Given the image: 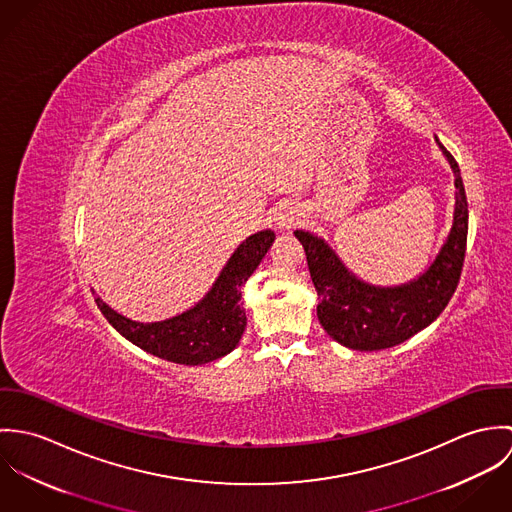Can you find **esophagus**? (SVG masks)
<instances>
[{"label": "esophagus", "instance_id": "obj_1", "mask_svg": "<svg viewBox=\"0 0 512 512\" xmlns=\"http://www.w3.org/2000/svg\"><path fill=\"white\" fill-rule=\"evenodd\" d=\"M299 213L295 211V209H288V211H284L282 215H280V219H278V224H280V228H284V230H292L293 226H297L299 224Z\"/></svg>", "mask_w": 512, "mask_h": 512}]
</instances>
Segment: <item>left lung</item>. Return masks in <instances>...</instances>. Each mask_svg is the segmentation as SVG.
I'll list each match as a JSON object with an SVG mask.
<instances>
[{"instance_id": "1", "label": "left lung", "mask_w": 512, "mask_h": 512, "mask_svg": "<svg viewBox=\"0 0 512 512\" xmlns=\"http://www.w3.org/2000/svg\"><path fill=\"white\" fill-rule=\"evenodd\" d=\"M439 147L455 175V215L436 262L418 280L400 288L366 286L347 272L323 240L295 230L319 293V323L337 343L349 349L380 351L404 343L436 321L457 290L467 250L469 209L459 165L445 147Z\"/></svg>"}]
</instances>
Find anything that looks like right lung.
Listing matches in <instances>:
<instances>
[{"label":"right lung","instance_id":"1","mask_svg":"<svg viewBox=\"0 0 512 512\" xmlns=\"http://www.w3.org/2000/svg\"><path fill=\"white\" fill-rule=\"evenodd\" d=\"M274 238L272 230L246 238L230 256L207 297L173 319L136 323L118 315L100 297H96V305L118 333L163 361L189 366L217 361L238 345L244 333L246 315L240 305V288L258 268Z\"/></svg>","mask_w":512,"mask_h":512}]
</instances>
